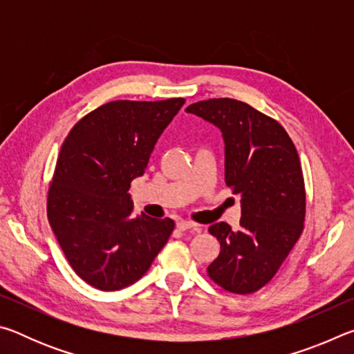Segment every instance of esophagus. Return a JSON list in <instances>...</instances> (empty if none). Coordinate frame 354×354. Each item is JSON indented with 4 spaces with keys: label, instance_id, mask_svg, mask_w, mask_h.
<instances>
[{
    "label": "esophagus",
    "instance_id": "obj_1",
    "mask_svg": "<svg viewBox=\"0 0 354 354\" xmlns=\"http://www.w3.org/2000/svg\"><path fill=\"white\" fill-rule=\"evenodd\" d=\"M176 226H178L179 231H187V230H194L195 232L201 231L200 225H196V223H194V221H189V220H179Z\"/></svg>",
    "mask_w": 354,
    "mask_h": 354
}]
</instances>
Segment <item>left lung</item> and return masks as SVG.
<instances>
[{
    "label": "left lung",
    "mask_w": 354,
    "mask_h": 354,
    "mask_svg": "<svg viewBox=\"0 0 354 354\" xmlns=\"http://www.w3.org/2000/svg\"><path fill=\"white\" fill-rule=\"evenodd\" d=\"M223 133L225 183L242 196L241 227L214 223L220 254L207 274L239 295L259 290L277 274L301 236L306 189L297 148L277 120L243 101L211 98L187 109Z\"/></svg>",
    "instance_id": "left-lung-1"
}]
</instances>
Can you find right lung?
<instances>
[{
	"label": "right lung",
	"instance_id": "1",
	"mask_svg": "<svg viewBox=\"0 0 354 354\" xmlns=\"http://www.w3.org/2000/svg\"><path fill=\"white\" fill-rule=\"evenodd\" d=\"M184 103L111 101L65 137L48 189V221L71 268L95 289L139 281L175 230L169 217H136L128 190Z\"/></svg>",
	"mask_w": 354,
	"mask_h": 354
}]
</instances>
